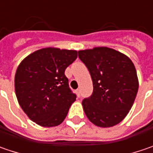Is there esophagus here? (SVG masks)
<instances>
[{
  "label": "esophagus",
  "instance_id": "obj_1",
  "mask_svg": "<svg viewBox=\"0 0 153 153\" xmlns=\"http://www.w3.org/2000/svg\"><path fill=\"white\" fill-rule=\"evenodd\" d=\"M76 94H77V96H78V97L80 96V90L79 89L76 90Z\"/></svg>",
  "mask_w": 153,
  "mask_h": 153
}]
</instances>
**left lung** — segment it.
Instances as JSON below:
<instances>
[{
    "instance_id": "1",
    "label": "left lung",
    "mask_w": 153,
    "mask_h": 153,
    "mask_svg": "<svg viewBox=\"0 0 153 153\" xmlns=\"http://www.w3.org/2000/svg\"><path fill=\"white\" fill-rule=\"evenodd\" d=\"M93 84L92 95L82 101L91 123L100 128L120 123L135 100L139 79L135 67L128 57L108 47L78 51Z\"/></svg>"
}]
</instances>
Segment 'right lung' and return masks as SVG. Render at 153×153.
I'll return each instance as SVG.
<instances>
[{
	"mask_svg": "<svg viewBox=\"0 0 153 153\" xmlns=\"http://www.w3.org/2000/svg\"><path fill=\"white\" fill-rule=\"evenodd\" d=\"M77 56L76 50L49 47L36 50L19 63L14 77L15 94L32 122L44 128L63 122L76 100L65 70Z\"/></svg>",
	"mask_w": 153,
	"mask_h": 153,
	"instance_id": "right-lung-1",
	"label": "right lung"
}]
</instances>
